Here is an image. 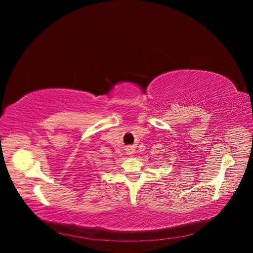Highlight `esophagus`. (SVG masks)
Here are the masks:
<instances>
[{"mask_svg":"<svg viewBox=\"0 0 253 253\" xmlns=\"http://www.w3.org/2000/svg\"><path fill=\"white\" fill-rule=\"evenodd\" d=\"M126 150L128 155L129 154H133V153H134V147H133V145H128V147H126Z\"/></svg>","mask_w":253,"mask_h":253,"instance_id":"1","label":"esophagus"}]
</instances>
